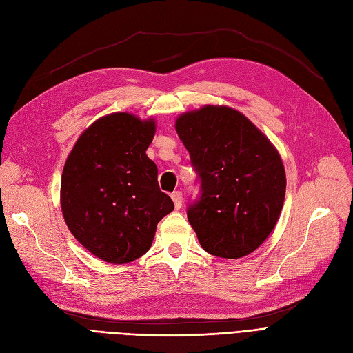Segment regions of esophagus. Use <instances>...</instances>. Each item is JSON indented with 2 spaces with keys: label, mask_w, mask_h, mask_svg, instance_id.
Returning a JSON list of instances; mask_svg holds the SVG:
<instances>
[{
  "label": "esophagus",
  "mask_w": 353,
  "mask_h": 353,
  "mask_svg": "<svg viewBox=\"0 0 353 353\" xmlns=\"http://www.w3.org/2000/svg\"><path fill=\"white\" fill-rule=\"evenodd\" d=\"M172 201H174L176 210L181 208V206H183V193L181 192H174V193H172Z\"/></svg>",
  "instance_id": "obj_1"
}]
</instances>
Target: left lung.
I'll use <instances>...</instances> for the list:
<instances>
[{"label": "left lung", "mask_w": 353, "mask_h": 353, "mask_svg": "<svg viewBox=\"0 0 353 353\" xmlns=\"http://www.w3.org/2000/svg\"><path fill=\"white\" fill-rule=\"evenodd\" d=\"M201 179L187 219L210 254L238 259L254 252L272 229L286 194L279 151L241 112L206 105L175 121Z\"/></svg>", "instance_id": "obj_1"}]
</instances>
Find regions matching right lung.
<instances>
[{
  "label": "right lung",
  "instance_id": "obj_1",
  "mask_svg": "<svg viewBox=\"0 0 353 353\" xmlns=\"http://www.w3.org/2000/svg\"><path fill=\"white\" fill-rule=\"evenodd\" d=\"M154 119L127 112L99 118L76 141L61 176L67 228L99 259L121 265L147 253L174 202L147 151Z\"/></svg>",
  "mask_w": 353,
  "mask_h": 353
}]
</instances>
